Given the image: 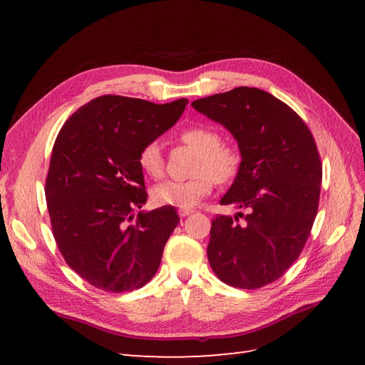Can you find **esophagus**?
<instances>
[{
    "instance_id": "34e87169",
    "label": "esophagus",
    "mask_w": 365,
    "mask_h": 365,
    "mask_svg": "<svg viewBox=\"0 0 365 365\" xmlns=\"http://www.w3.org/2000/svg\"><path fill=\"white\" fill-rule=\"evenodd\" d=\"M191 213H192L191 208H178V216H182V218H185V216H188Z\"/></svg>"
}]
</instances>
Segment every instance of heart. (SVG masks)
Segmentation results:
<instances>
[{
	"label": "heart",
	"mask_w": 365,
	"mask_h": 365,
	"mask_svg": "<svg viewBox=\"0 0 365 365\" xmlns=\"http://www.w3.org/2000/svg\"><path fill=\"white\" fill-rule=\"evenodd\" d=\"M182 141L197 152L188 180H166L157 183L150 191L157 205L192 208L210 195L213 185L229 183L237 177L242 166V153L235 144L222 143L218 130L207 123L185 128ZM138 165L144 174L158 178L165 170L158 141L147 143L138 155Z\"/></svg>",
	"instance_id": "heart-1"
}]
</instances>
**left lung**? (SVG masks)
<instances>
[{
    "mask_svg": "<svg viewBox=\"0 0 365 365\" xmlns=\"http://www.w3.org/2000/svg\"><path fill=\"white\" fill-rule=\"evenodd\" d=\"M191 105L226 127L242 153L221 204L245 213L212 221L208 262L227 285L260 289L290 268L311 235L322 188L314 136L289 105L257 88L240 86Z\"/></svg>",
    "mask_w": 365,
    "mask_h": 365,
    "instance_id": "8db88e82",
    "label": "left lung"
}]
</instances>
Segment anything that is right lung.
<instances>
[{
  "mask_svg": "<svg viewBox=\"0 0 365 365\" xmlns=\"http://www.w3.org/2000/svg\"><path fill=\"white\" fill-rule=\"evenodd\" d=\"M187 105L102 96L76 110L54 141L45 182L53 237L67 265L100 290L141 289L157 273L180 218L174 207L135 218L147 200L138 155Z\"/></svg>",
  "mask_w": 365,
  "mask_h": 365,
  "instance_id": "right-lung-1",
  "label": "right lung"
}]
</instances>
